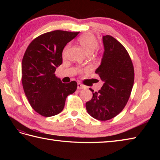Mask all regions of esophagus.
<instances>
[{
  "mask_svg": "<svg viewBox=\"0 0 160 160\" xmlns=\"http://www.w3.org/2000/svg\"><path fill=\"white\" fill-rule=\"evenodd\" d=\"M85 88V86L83 85V84H82L80 82L78 83V89H84Z\"/></svg>",
  "mask_w": 160,
  "mask_h": 160,
  "instance_id": "34e87169",
  "label": "esophagus"
}]
</instances>
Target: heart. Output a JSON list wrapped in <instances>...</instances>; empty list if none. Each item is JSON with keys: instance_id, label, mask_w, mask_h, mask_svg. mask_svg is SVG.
<instances>
[{"instance_id": "1", "label": "heart", "mask_w": 160, "mask_h": 160, "mask_svg": "<svg viewBox=\"0 0 160 160\" xmlns=\"http://www.w3.org/2000/svg\"><path fill=\"white\" fill-rule=\"evenodd\" d=\"M78 41L82 47L86 54H92L98 47V42L96 38L91 33H85V34L80 36L78 38Z\"/></svg>"}]
</instances>
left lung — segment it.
<instances>
[{
  "instance_id": "left-lung-1",
  "label": "left lung",
  "mask_w": 160,
  "mask_h": 160,
  "mask_svg": "<svg viewBox=\"0 0 160 160\" xmlns=\"http://www.w3.org/2000/svg\"><path fill=\"white\" fill-rule=\"evenodd\" d=\"M104 53L100 65L96 70L104 84L98 92L89 89L93 98L86 103L91 117L108 120L124 109L134 82V69L127 49L111 36L102 37Z\"/></svg>"
}]
</instances>
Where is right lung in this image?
<instances>
[{"instance_id": "obj_1", "label": "right lung", "mask_w": 160, "mask_h": 160, "mask_svg": "<svg viewBox=\"0 0 160 160\" xmlns=\"http://www.w3.org/2000/svg\"><path fill=\"white\" fill-rule=\"evenodd\" d=\"M79 32L61 30L37 37L29 44L22 61V83L32 107L40 115L51 117L63 110L67 97L77 89V82L62 83L55 75L62 63V51Z\"/></svg>"}]
</instances>
